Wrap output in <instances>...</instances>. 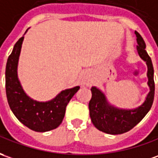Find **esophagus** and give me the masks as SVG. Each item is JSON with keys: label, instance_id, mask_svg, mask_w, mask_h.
<instances>
[{"label": "esophagus", "instance_id": "1", "mask_svg": "<svg viewBox=\"0 0 158 158\" xmlns=\"http://www.w3.org/2000/svg\"><path fill=\"white\" fill-rule=\"evenodd\" d=\"M85 83H87V84H88V83H89V81H86Z\"/></svg>", "mask_w": 158, "mask_h": 158}]
</instances>
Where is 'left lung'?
Listing matches in <instances>:
<instances>
[{"instance_id": "left-lung-1", "label": "left lung", "mask_w": 158, "mask_h": 158, "mask_svg": "<svg viewBox=\"0 0 158 158\" xmlns=\"http://www.w3.org/2000/svg\"><path fill=\"white\" fill-rule=\"evenodd\" d=\"M137 37V50L139 55L146 62L148 67V85L150 92L145 102L139 107L131 110L119 109L108 104L104 94L95 87H92V98L89 103V115L94 126L98 130L108 134H122L130 131L138 125L147 114L152 106L155 94L154 83V69L151 57L145 51V43L143 38L135 31Z\"/></svg>"}]
</instances>
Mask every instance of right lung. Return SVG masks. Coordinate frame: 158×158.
I'll list each match as a JSON object with an SVG mask.
<instances>
[{
    "mask_svg": "<svg viewBox=\"0 0 158 158\" xmlns=\"http://www.w3.org/2000/svg\"><path fill=\"white\" fill-rule=\"evenodd\" d=\"M24 36L15 44L6 62V94L11 110L23 125L32 131L44 132L60 125L70 99L79 90L77 86L59 93L52 101L40 102L28 97L17 76V66Z\"/></svg>",
    "mask_w": 158,
    "mask_h": 158,
    "instance_id": "add662e5",
    "label": "right lung"
}]
</instances>
